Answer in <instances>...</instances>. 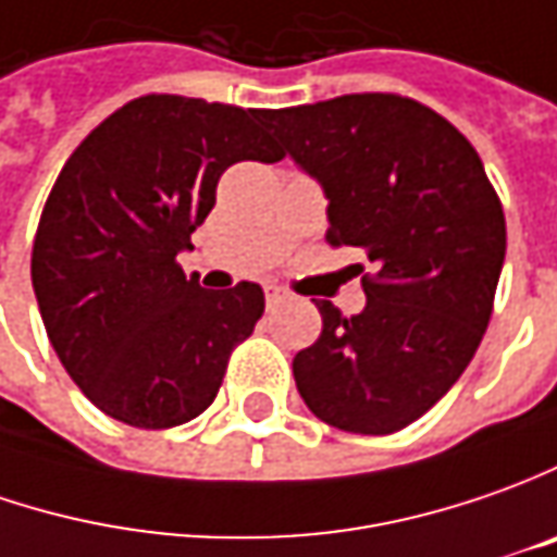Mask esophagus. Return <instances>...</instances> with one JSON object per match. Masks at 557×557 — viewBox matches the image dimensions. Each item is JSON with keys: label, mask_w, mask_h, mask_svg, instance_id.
I'll return each instance as SVG.
<instances>
[{"label": "esophagus", "mask_w": 557, "mask_h": 557, "mask_svg": "<svg viewBox=\"0 0 557 557\" xmlns=\"http://www.w3.org/2000/svg\"><path fill=\"white\" fill-rule=\"evenodd\" d=\"M264 301H268V308H277V305L286 301V296H283L280 286H264Z\"/></svg>", "instance_id": "1"}]
</instances>
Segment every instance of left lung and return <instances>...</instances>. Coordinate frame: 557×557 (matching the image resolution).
Returning <instances> with one entry per match:
<instances>
[{
  "label": "left lung",
  "mask_w": 557,
  "mask_h": 557,
  "mask_svg": "<svg viewBox=\"0 0 557 557\" xmlns=\"http://www.w3.org/2000/svg\"><path fill=\"white\" fill-rule=\"evenodd\" d=\"M283 153L326 197V237L375 264L367 305L317 301L323 333L298 351L301 400L355 434L407 429L478 351L506 259V219L474 147L400 95L268 110Z\"/></svg>",
  "instance_id": "obj_1"
}]
</instances>
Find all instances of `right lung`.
Segmentation results:
<instances>
[{
    "instance_id": "1",
    "label": "right lung",
    "mask_w": 557,
    "mask_h": 557,
    "mask_svg": "<svg viewBox=\"0 0 557 557\" xmlns=\"http://www.w3.org/2000/svg\"><path fill=\"white\" fill-rule=\"evenodd\" d=\"M264 110L145 95L73 150L33 243V293L70 379L135 429L197 419L264 311L259 283L202 289L178 256L227 165L277 163Z\"/></svg>"
}]
</instances>
